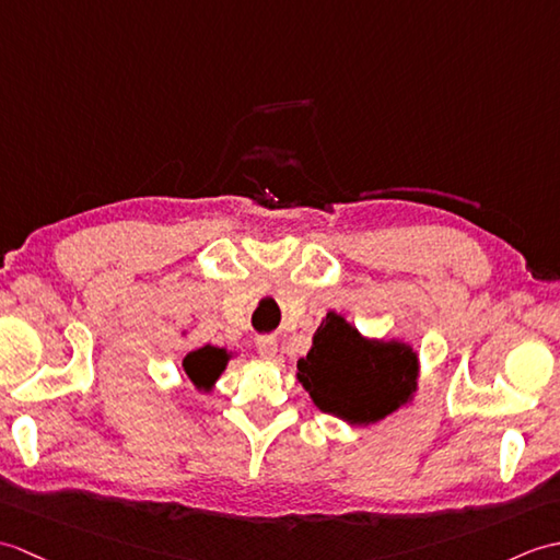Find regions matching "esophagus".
Returning <instances> with one entry per match:
<instances>
[{
    "mask_svg": "<svg viewBox=\"0 0 560 560\" xmlns=\"http://www.w3.org/2000/svg\"><path fill=\"white\" fill-rule=\"evenodd\" d=\"M255 347H257V353L261 355V359L269 361V359H273V355H277L279 343H277V339H273V337H259Z\"/></svg>",
    "mask_w": 560,
    "mask_h": 560,
    "instance_id": "1",
    "label": "esophagus"
}]
</instances>
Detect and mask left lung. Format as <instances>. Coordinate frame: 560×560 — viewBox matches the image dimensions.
<instances>
[{"label": "left lung", "instance_id": "8db88e82", "mask_svg": "<svg viewBox=\"0 0 560 560\" xmlns=\"http://www.w3.org/2000/svg\"><path fill=\"white\" fill-rule=\"evenodd\" d=\"M295 375L319 411L351 425H368L411 399L419 355L395 339H365L341 315L327 313Z\"/></svg>", "mask_w": 560, "mask_h": 560}]
</instances>
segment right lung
<instances>
[{"label": "right lung", "instance_id": "right-lung-1", "mask_svg": "<svg viewBox=\"0 0 560 560\" xmlns=\"http://www.w3.org/2000/svg\"><path fill=\"white\" fill-rule=\"evenodd\" d=\"M229 361H231L229 351L207 343V347L189 351L183 359V368H185L187 377L192 380L197 389L209 392L213 387V383H217V380L221 377V373L225 371Z\"/></svg>", "mask_w": 560, "mask_h": 560}]
</instances>
